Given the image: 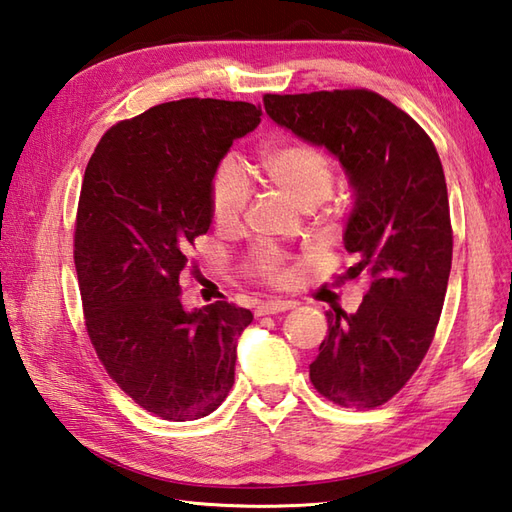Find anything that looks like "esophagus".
<instances>
[{
	"instance_id": "obj_1",
	"label": "esophagus",
	"mask_w": 512,
	"mask_h": 512,
	"mask_svg": "<svg viewBox=\"0 0 512 512\" xmlns=\"http://www.w3.org/2000/svg\"><path fill=\"white\" fill-rule=\"evenodd\" d=\"M291 302H263L256 306V315H276V313H285L291 309Z\"/></svg>"
}]
</instances>
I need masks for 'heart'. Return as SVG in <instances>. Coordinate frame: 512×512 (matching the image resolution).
Wrapping results in <instances>:
<instances>
[{
  "label": "heart",
  "mask_w": 512,
  "mask_h": 512,
  "mask_svg": "<svg viewBox=\"0 0 512 512\" xmlns=\"http://www.w3.org/2000/svg\"><path fill=\"white\" fill-rule=\"evenodd\" d=\"M260 168L271 184L278 186L295 206L315 208L333 192V162L313 144L285 140L267 144L260 151ZM252 197V188L236 160H223L208 179V208L214 225L232 230L241 223ZM247 269L258 282L269 287H285L293 278L287 260L274 249H256L247 258Z\"/></svg>",
  "instance_id": "obj_1"
}]
</instances>
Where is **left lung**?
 Masks as SVG:
<instances>
[{
    "label": "left lung",
    "mask_w": 512,
    "mask_h": 512,
    "mask_svg": "<svg viewBox=\"0 0 512 512\" xmlns=\"http://www.w3.org/2000/svg\"><path fill=\"white\" fill-rule=\"evenodd\" d=\"M265 111L298 138L326 146L355 190L344 245L368 274L357 313L328 311V335L309 366L313 388L342 407L372 410L412 379L445 304L453 230L434 142L370 89L265 94Z\"/></svg>",
    "instance_id": "8db88e82"
}]
</instances>
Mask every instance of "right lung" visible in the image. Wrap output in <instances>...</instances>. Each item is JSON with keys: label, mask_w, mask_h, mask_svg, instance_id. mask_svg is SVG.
I'll list each match as a JSON object with an SVG mask.
<instances>
[{"label": "right lung", "mask_w": 512, "mask_h": 512, "mask_svg": "<svg viewBox=\"0 0 512 512\" xmlns=\"http://www.w3.org/2000/svg\"><path fill=\"white\" fill-rule=\"evenodd\" d=\"M260 116L241 100L164 102L113 124L85 168L74 265L89 342L118 388L164 420L208 416L234 385L252 311L217 300L188 313L179 276L210 230L212 170Z\"/></svg>", "instance_id": "add662e5"}]
</instances>
